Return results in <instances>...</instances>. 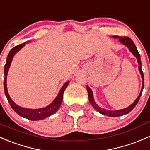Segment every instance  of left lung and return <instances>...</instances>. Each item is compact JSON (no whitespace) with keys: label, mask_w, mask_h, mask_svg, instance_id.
I'll return each instance as SVG.
<instances>
[{"label":"left lung","mask_w":150,"mask_h":150,"mask_svg":"<svg viewBox=\"0 0 150 150\" xmlns=\"http://www.w3.org/2000/svg\"><path fill=\"white\" fill-rule=\"evenodd\" d=\"M114 38H119V41H120L122 44H123L124 45H125L126 47L129 49L130 52H132V54H133V55L136 57V59H137V62L138 63H139V71H140L141 76H142V90H141L140 93H139V96H138V98L136 99V100H135V101L133 102L130 106H129L128 107L125 108V109H120V110L110 111V110H106V109H103V108H100V106H98V105L96 104V102H95L94 98H93V91H92L91 89L88 87V85H87V93H88L89 100H90L91 105L94 107V109H96V111H98L99 113L102 114V115H106V116L120 117V116H122V115H125L126 114H128L129 112H131V111L133 110V108H134L135 106H136V105L138 103L139 99H140L141 96H142V91H143L144 85V79L143 71H142V62H141L140 54H139V52H138L136 45L134 44L133 41H132L129 37H127V36H121V37L115 36Z\"/></svg>","instance_id":"obj_1"}]
</instances>
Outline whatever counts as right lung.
Here are the masks:
<instances>
[{
  "mask_svg": "<svg viewBox=\"0 0 150 150\" xmlns=\"http://www.w3.org/2000/svg\"><path fill=\"white\" fill-rule=\"evenodd\" d=\"M26 42L24 44H20L16 47H13L9 52L7 57L5 67H4V75H5V78H4V91H5L6 96L7 98V100L9 102L10 105H11V108L13 110L18 114L20 116L26 118V119L30 120H44V118H47L48 117L51 116L53 114L55 113L58 109L60 108V104H61L62 101H63V93L65 91V89L67 87L68 84H69V81H66L62 88L60 89V92H59L58 95L57 97L55 98L52 103H50L49 106H46L44 108H41V109H25V108H23L19 106L18 105L14 103L12 100L10 98L9 95L8 93V90H7V86H6V79H7V74H8V69H9L10 65H11L12 59L14 57V54L20 50H21L23 47L25 45Z\"/></svg>",
  "mask_w": 150,
  "mask_h": 150,
  "instance_id": "obj_1",
  "label": "right lung"
}]
</instances>
